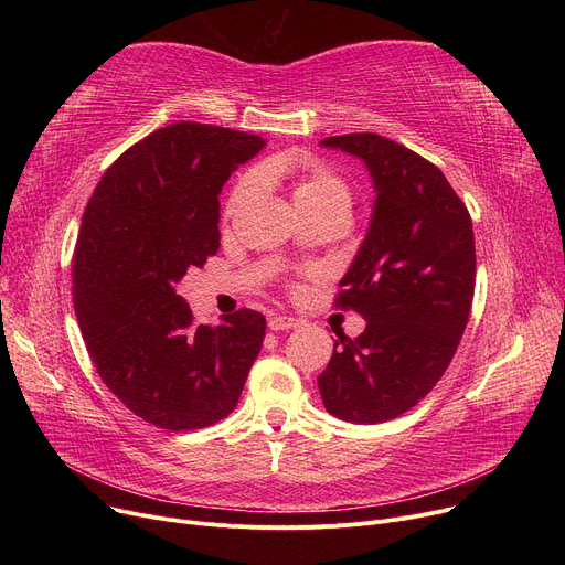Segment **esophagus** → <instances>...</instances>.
I'll return each instance as SVG.
<instances>
[{"mask_svg": "<svg viewBox=\"0 0 565 565\" xmlns=\"http://www.w3.org/2000/svg\"><path fill=\"white\" fill-rule=\"evenodd\" d=\"M267 328L273 332H281V330H298L302 328V320L300 318H292V316H273L267 320Z\"/></svg>", "mask_w": 565, "mask_h": 565, "instance_id": "obj_1", "label": "esophagus"}]
</instances>
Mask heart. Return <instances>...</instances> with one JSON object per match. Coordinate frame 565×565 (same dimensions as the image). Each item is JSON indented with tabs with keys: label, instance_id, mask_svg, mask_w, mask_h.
<instances>
[{
	"label": "heart",
	"instance_id": "heart-1",
	"mask_svg": "<svg viewBox=\"0 0 565 565\" xmlns=\"http://www.w3.org/2000/svg\"><path fill=\"white\" fill-rule=\"evenodd\" d=\"M292 178V201L298 205L300 213L322 211V207H341L350 211L352 205V190L343 178L322 164H307L298 171H290V167L279 162H265L258 171H247L241 181L228 194L226 201V215H235L245 211V207L258 196L263 181H277V178Z\"/></svg>",
	"mask_w": 565,
	"mask_h": 565
}]
</instances>
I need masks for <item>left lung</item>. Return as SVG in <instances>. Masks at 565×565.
I'll use <instances>...</instances> for the list:
<instances>
[{
    "instance_id": "left-lung-1",
    "label": "left lung",
    "mask_w": 565,
    "mask_h": 565,
    "mask_svg": "<svg viewBox=\"0 0 565 565\" xmlns=\"http://www.w3.org/2000/svg\"><path fill=\"white\" fill-rule=\"evenodd\" d=\"M320 143L366 164L375 203L337 295V307L358 311L366 330L339 334L318 390L337 419L382 424L428 396L458 350L477 281L471 217L447 175L387 137L352 132Z\"/></svg>"
}]
</instances>
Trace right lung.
<instances>
[{"mask_svg":"<svg viewBox=\"0 0 565 565\" xmlns=\"http://www.w3.org/2000/svg\"><path fill=\"white\" fill-rule=\"evenodd\" d=\"M263 139L181 121L130 146L100 178L73 256V305L107 390L164 430L213 426L235 409L265 318L241 309L196 324L175 284L220 249V192Z\"/></svg>","mask_w":565,"mask_h":565,"instance_id":"obj_1","label":"right lung"}]
</instances>
